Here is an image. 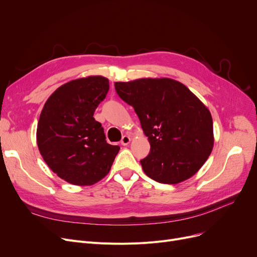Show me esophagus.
<instances>
[{"mask_svg":"<svg viewBox=\"0 0 257 257\" xmlns=\"http://www.w3.org/2000/svg\"><path fill=\"white\" fill-rule=\"evenodd\" d=\"M130 141H131V139H130V137H128V136H124L123 138H121V141H120V144L123 145V146H127L129 143H130Z\"/></svg>","mask_w":257,"mask_h":257,"instance_id":"obj_1","label":"esophagus"}]
</instances>
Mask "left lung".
<instances>
[{"label": "left lung", "instance_id": "1", "mask_svg": "<svg viewBox=\"0 0 257 257\" xmlns=\"http://www.w3.org/2000/svg\"><path fill=\"white\" fill-rule=\"evenodd\" d=\"M118 97L134 108L150 143L141 160L148 177L167 184L191 178L213 147L212 117L184 84L169 78L115 82Z\"/></svg>", "mask_w": 257, "mask_h": 257}]
</instances>
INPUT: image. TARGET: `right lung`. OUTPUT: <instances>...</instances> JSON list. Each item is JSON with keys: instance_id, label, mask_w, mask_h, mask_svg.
<instances>
[{"instance_id": "right-lung-1", "label": "right lung", "mask_w": 257, "mask_h": 257, "mask_svg": "<svg viewBox=\"0 0 257 257\" xmlns=\"http://www.w3.org/2000/svg\"><path fill=\"white\" fill-rule=\"evenodd\" d=\"M109 90L102 76L72 80L54 91L40 113L36 140L40 154L57 176L91 185L109 173L119 147L106 142L93 112Z\"/></svg>"}]
</instances>
